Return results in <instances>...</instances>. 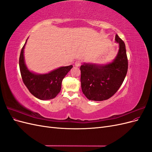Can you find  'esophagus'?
I'll return each mask as SVG.
<instances>
[{"mask_svg": "<svg viewBox=\"0 0 152 152\" xmlns=\"http://www.w3.org/2000/svg\"><path fill=\"white\" fill-rule=\"evenodd\" d=\"M81 65V61H79V60H78V61H75V66H80Z\"/></svg>", "mask_w": 152, "mask_h": 152, "instance_id": "1", "label": "esophagus"}]
</instances>
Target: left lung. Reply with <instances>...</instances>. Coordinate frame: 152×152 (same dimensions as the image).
<instances>
[{"label":"left lung","mask_w":152,"mask_h":152,"mask_svg":"<svg viewBox=\"0 0 152 152\" xmlns=\"http://www.w3.org/2000/svg\"><path fill=\"white\" fill-rule=\"evenodd\" d=\"M115 42L119 49L112 62L101 65L84 63L80 68L82 93L89 100L103 101L111 98L125 79L128 68L126 45L117 35Z\"/></svg>","instance_id":"1"}]
</instances>
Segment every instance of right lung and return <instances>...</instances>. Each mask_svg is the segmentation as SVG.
<instances>
[{"mask_svg": "<svg viewBox=\"0 0 152 152\" xmlns=\"http://www.w3.org/2000/svg\"><path fill=\"white\" fill-rule=\"evenodd\" d=\"M27 39L21 50L19 59L20 72L23 83L30 93L38 99L41 100L53 99L60 92L62 80L73 66H61L43 74L29 70L25 64L24 57V49Z\"/></svg>", "mask_w": 152, "mask_h": 152, "instance_id": "add662e5", "label": "right lung"}]
</instances>
